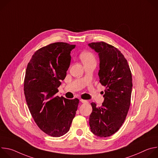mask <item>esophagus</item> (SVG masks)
<instances>
[{
    "label": "esophagus",
    "instance_id": "34e87169",
    "mask_svg": "<svg viewBox=\"0 0 158 158\" xmlns=\"http://www.w3.org/2000/svg\"><path fill=\"white\" fill-rule=\"evenodd\" d=\"M80 101H81L82 103H87V102H88L87 101L84 100V99H80Z\"/></svg>",
    "mask_w": 158,
    "mask_h": 158
}]
</instances>
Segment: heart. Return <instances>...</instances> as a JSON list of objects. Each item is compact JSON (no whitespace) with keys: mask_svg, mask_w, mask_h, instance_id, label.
Instances as JSON below:
<instances>
[{"mask_svg":"<svg viewBox=\"0 0 158 158\" xmlns=\"http://www.w3.org/2000/svg\"><path fill=\"white\" fill-rule=\"evenodd\" d=\"M80 59L84 64H89V63H95L96 64V59L94 54L89 51H84L81 53Z\"/></svg>","mask_w":158,"mask_h":158,"instance_id":"obj_1","label":"heart"}]
</instances>
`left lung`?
I'll return each instance as SVG.
<instances>
[{
	"label": "left lung",
	"mask_w": 158,
	"mask_h": 158,
	"mask_svg": "<svg viewBox=\"0 0 158 158\" xmlns=\"http://www.w3.org/2000/svg\"><path fill=\"white\" fill-rule=\"evenodd\" d=\"M88 46L98 53L99 82L106 87L102 106L98 107L91 103L89 126L97 136L106 138L116 132L126 119L131 104L132 75L127 60L117 48L104 42Z\"/></svg>",
	"instance_id": "left-lung-1"
}]
</instances>
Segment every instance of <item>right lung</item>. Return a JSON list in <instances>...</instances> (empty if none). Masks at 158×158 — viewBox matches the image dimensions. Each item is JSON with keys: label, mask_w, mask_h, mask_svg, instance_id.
Masks as SVG:
<instances>
[{"label": "right lung", "mask_w": 158, "mask_h": 158, "mask_svg": "<svg viewBox=\"0 0 158 158\" xmlns=\"http://www.w3.org/2000/svg\"><path fill=\"white\" fill-rule=\"evenodd\" d=\"M76 45L55 42L37 50L26 71L24 91L31 114L38 127L52 137L69 131L79 100L56 96L69 67Z\"/></svg>", "instance_id": "add662e5"}]
</instances>
